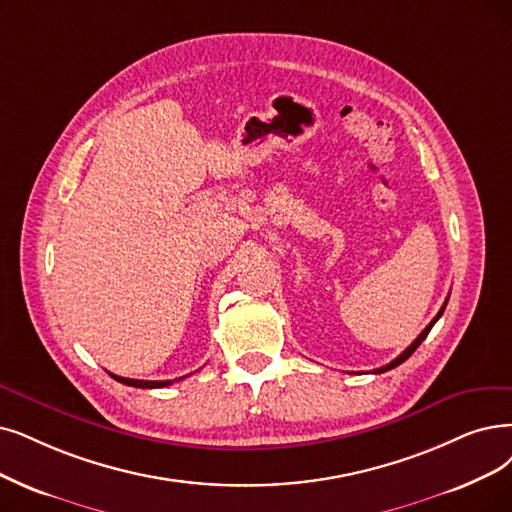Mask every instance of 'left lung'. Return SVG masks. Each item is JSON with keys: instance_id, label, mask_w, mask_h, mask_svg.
<instances>
[{"instance_id": "obj_1", "label": "left lung", "mask_w": 512, "mask_h": 512, "mask_svg": "<svg viewBox=\"0 0 512 512\" xmlns=\"http://www.w3.org/2000/svg\"><path fill=\"white\" fill-rule=\"evenodd\" d=\"M445 306H447V300L443 302V306H441V311H439V313L435 315V319H433L431 323H428V325L424 327V330L420 332V336H418V338H416V340H414V342H412L410 346H407V349H405V351H403V353H401V355H399L397 359H393V361H391V363H388V365H382V367H378V370H376V374H382V372H388V370H393V367L401 365V363H403V361H405L407 357H412V353H414V351L418 349V346L422 344V340H424V338L428 336V332H431V330H433V325L437 323V319H439V317L443 315V311H445Z\"/></svg>"}]
</instances>
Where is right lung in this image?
Listing matches in <instances>:
<instances>
[{"instance_id":"add662e5","label":"right lung","mask_w":512,"mask_h":512,"mask_svg":"<svg viewBox=\"0 0 512 512\" xmlns=\"http://www.w3.org/2000/svg\"><path fill=\"white\" fill-rule=\"evenodd\" d=\"M109 376H113L121 384L136 386V388H163V386L172 384V380H132V378H121V376H115V374H109ZM178 380H182V378H178Z\"/></svg>"}]
</instances>
